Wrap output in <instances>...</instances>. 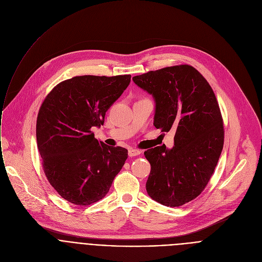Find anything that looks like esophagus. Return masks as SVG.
I'll return each instance as SVG.
<instances>
[{"label":"esophagus","mask_w":262,"mask_h":262,"mask_svg":"<svg viewBox=\"0 0 262 262\" xmlns=\"http://www.w3.org/2000/svg\"><path fill=\"white\" fill-rule=\"evenodd\" d=\"M139 155H141V151L138 150V149H134V148L128 149V156L129 157H137Z\"/></svg>","instance_id":"esophagus-1"}]
</instances>
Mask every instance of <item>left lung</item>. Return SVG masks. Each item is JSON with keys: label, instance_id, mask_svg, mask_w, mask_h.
Wrapping results in <instances>:
<instances>
[{"label": "left lung", "instance_id": "obj_1", "mask_svg": "<svg viewBox=\"0 0 262 262\" xmlns=\"http://www.w3.org/2000/svg\"><path fill=\"white\" fill-rule=\"evenodd\" d=\"M133 80L156 100L155 126L176 129L173 148L163 145L144 152L151 166L146 191L165 206H181L205 189L221 156L224 126L217 100L191 65L148 71Z\"/></svg>", "mask_w": 262, "mask_h": 262}]
</instances>
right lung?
<instances>
[{"label":"right lung","instance_id":"1","mask_svg":"<svg viewBox=\"0 0 262 262\" xmlns=\"http://www.w3.org/2000/svg\"><path fill=\"white\" fill-rule=\"evenodd\" d=\"M130 83V74L81 76L58 84L37 117V147L45 174L57 193L76 205L102 199L122 169L127 150L95 139L93 127Z\"/></svg>","mask_w":262,"mask_h":262}]
</instances>
